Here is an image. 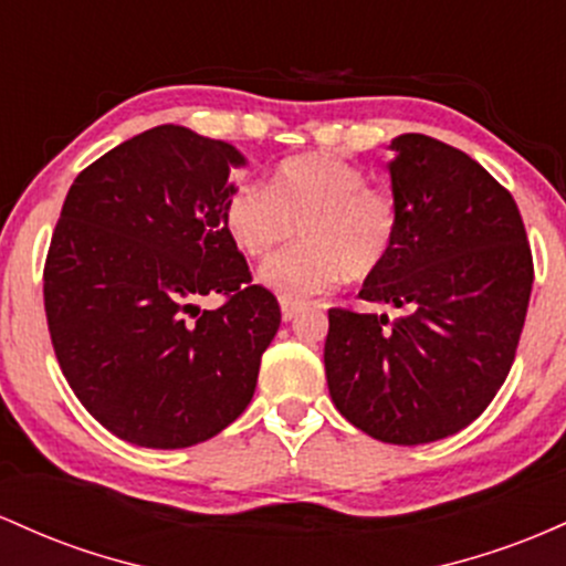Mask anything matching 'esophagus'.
Here are the masks:
<instances>
[{
	"instance_id": "obj_1",
	"label": "esophagus",
	"mask_w": 566,
	"mask_h": 566,
	"mask_svg": "<svg viewBox=\"0 0 566 566\" xmlns=\"http://www.w3.org/2000/svg\"><path fill=\"white\" fill-rule=\"evenodd\" d=\"M281 310H283V321H294L296 315L304 310V302H294V300H283L281 302Z\"/></svg>"
}]
</instances>
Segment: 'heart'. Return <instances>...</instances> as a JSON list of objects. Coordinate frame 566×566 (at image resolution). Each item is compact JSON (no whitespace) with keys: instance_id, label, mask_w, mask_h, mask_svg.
I'll return each instance as SVG.
<instances>
[{"instance_id":"obj_1","label":"heart","mask_w":566,"mask_h":566,"mask_svg":"<svg viewBox=\"0 0 566 566\" xmlns=\"http://www.w3.org/2000/svg\"><path fill=\"white\" fill-rule=\"evenodd\" d=\"M398 200L371 187L364 168L326 151L285 157L266 187L238 181L224 200V230L249 259H266L300 230L302 243L262 270L283 300H307L342 277L364 281L398 238Z\"/></svg>"}]
</instances>
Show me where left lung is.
Wrapping results in <instances>:
<instances>
[{
  "mask_svg": "<svg viewBox=\"0 0 566 566\" xmlns=\"http://www.w3.org/2000/svg\"><path fill=\"white\" fill-rule=\"evenodd\" d=\"M401 224L360 300L328 310L323 364L339 415L417 447L468 428L503 387L530 307L532 249L516 200L473 157L422 133L390 144Z\"/></svg>",
  "mask_w": 566,
  "mask_h": 566,
  "instance_id": "obj_1",
  "label": "left lung"
}]
</instances>
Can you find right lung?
<instances>
[{
	"mask_svg": "<svg viewBox=\"0 0 566 566\" xmlns=\"http://www.w3.org/2000/svg\"><path fill=\"white\" fill-rule=\"evenodd\" d=\"M234 146L157 125L87 165L44 259L50 342L80 403L123 441L184 449L238 420L281 304L224 230ZM222 296L200 311L202 295Z\"/></svg>",
	"mask_w": 566,
	"mask_h": 566,
	"instance_id": "add662e5",
	"label": "right lung"
}]
</instances>
